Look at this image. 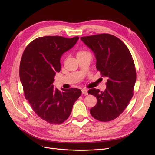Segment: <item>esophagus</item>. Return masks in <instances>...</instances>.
<instances>
[{"label": "esophagus", "mask_w": 155, "mask_h": 155, "mask_svg": "<svg viewBox=\"0 0 155 155\" xmlns=\"http://www.w3.org/2000/svg\"><path fill=\"white\" fill-rule=\"evenodd\" d=\"M82 94L85 95H88V92H87V90L86 88H83L82 90Z\"/></svg>", "instance_id": "34e87169"}]
</instances>
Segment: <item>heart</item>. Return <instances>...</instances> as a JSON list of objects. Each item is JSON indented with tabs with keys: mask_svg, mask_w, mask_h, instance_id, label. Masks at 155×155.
<instances>
[{
	"mask_svg": "<svg viewBox=\"0 0 155 155\" xmlns=\"http://www.w3.org/2000/svg\"><path fill=\"white\" fill-rule=\"evenodd\" d=\"M87 54H89V52L86 50H79L77 52V56L79 57V56H83V55H85Z\"/></svg>",
	"mask_w": 155,
	"mask_h": 155,
	"instance_id": "heart-1",
	"label": "heart"
}]
</instances>
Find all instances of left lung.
Listing matches in <instances>:
<instances>
[{"label":"left lung","mask_w":155,"mask_h":155,"mask_svg":"<svg viewBox=\"0 0 155 155\" xmlns=\"http://www.w3.org/2000/svg\"><path fill=\"white\" fill-rule=\"evenodd\" d=\"M80 39L94 53L97 70L102 77L108 78L104 91L95 88L88 91L97 100L90 112L97 120L110 121L123 112L134 94L136 71L132 55L120 39L110 34Z\"/></svg>","instance_id":"8db88e82"}]
</instances>
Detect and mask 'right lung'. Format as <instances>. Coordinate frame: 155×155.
I'll return each instance as SVG.
<instances>
[{"mask_svg":"<svg viewBox=\"0 0 155 155\" xmlns=\"http://www.w3.org/2000/svg\"><path fill=\"white\" fill-rule=\"evenodd\" d=\"M78 39V36L39 37L26 46L22 54L19 77L25 98L36 114L48 123L59 124L66 120L82 94L78 88L59 91L53 85L56 73L61 70V55Z\"/></svg>","mask_w":155,"mask_h":155,"instance_id":"1","label":"right lung"}]
</instances>
